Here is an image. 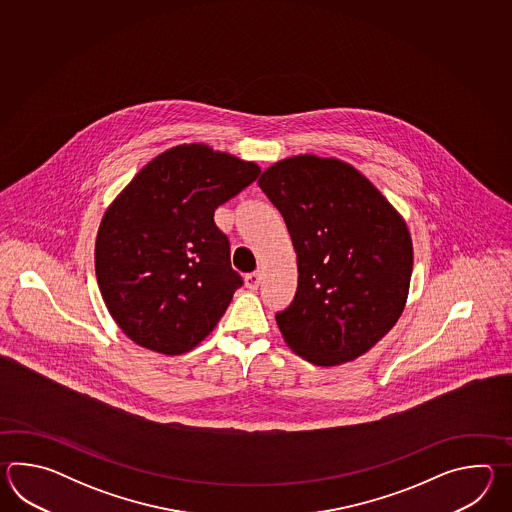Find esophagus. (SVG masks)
I'll use <instances>...</instances> for the list:
<instances>
[{"instance_id":"34e87169","label":"esophagus","mask_w":512,"mask_h":512,"mask_svg":"<svg viewBox=\"0 0 512 512\" xmlns=\"http://www.w3.org/2000/svg\"><path fill=\"white\" fill-rule=\"evenodd\" d=\"M245 283H247V287H249V289H252V291H254V289H258L261 283V272H249V274L245 276Z\"/></svg>"}]
</instances>
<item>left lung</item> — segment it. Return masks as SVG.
Wrapping results in <instances>:
<instances>
[{
  "label": "left lung",
  "mask_w": 512,
  "mask_h": 512,
  "mask_svg": "<svg viewBox=\"0 0 512 512\" xmlns=\"http://www.w3.org/2000/svg\"><path fill=\"white\" fill-rule=\"evenodd\" d=\"M298 256L293 302L276 313L287 344L318 366L357 359L403 313L412 240L401 216L349 164L291 157L258 181Z\"/></svg>",
  "instance_id": "left-lung-1"
}]
</instances>
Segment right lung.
Wrapping results in <instances>:
<instances>
[{"label": "right lung", "instance_id": "add662e5", "mask_svg": "<svg viewBox=\"0 0 512 512\" xmlns=\"http://www.w3.org/2000/svg\"><path fill=\"white\" fill-rule=\"evenodd\" d=\"M258 175L254 163L183 144L146 164L113 201L98 229L95 271L133 342L181 355L216 327L243 278L214 212Z\"/></svg>", "mask_w": 512, "mask_h": 512}]
</instances>
